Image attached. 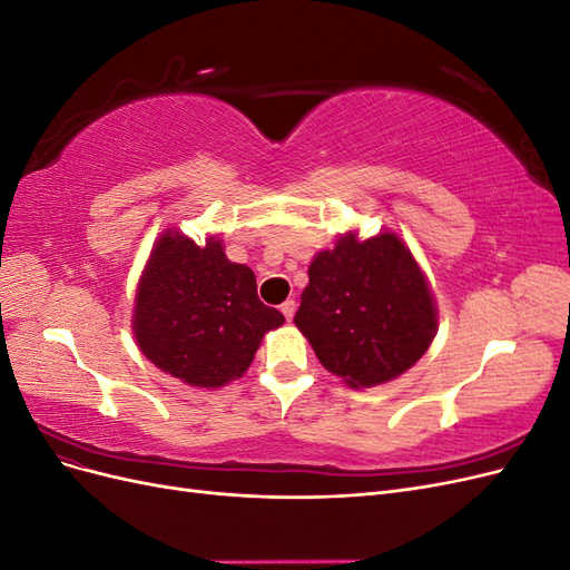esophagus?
Listing matches in <instances>:
<instances>
[{
	"mask_svg": "<svg viewBox=\"0 0 570 570\" xmlns=\"http://www.w3.org/2000/svg\"><path fill=\"white\" fill-rule=\"evenodd\" d=\"M295 308H297V304L292 302V299H287V302H283V306H281V312H283V316L287 318V321H292V316H295Z\"/></svg>",
	"mask_w": 570,
	"mask_h": 570,
	"instance_id": "34e87169",
	"label": "esophagus"
}]
</instances>
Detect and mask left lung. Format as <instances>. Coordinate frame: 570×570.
<instances>
[{
    "label": "left lung",
    "mask_w": 570,
    "mask_h": 570,
    "mask_svg": "<svg viewBox=\"0 0 570 570\" xmlns=\"http://www.w3.org/2000/svg\"><path fill=\"white\" fill-rule=\"evenodd\" d=\"M295 325L325 371L352 390L394 381L438 335V304L404 239L387 230L337 237L308 264Z\"/></svg>",
    "instance_id": "obj_1"
}]
</instances>
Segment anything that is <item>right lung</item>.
Here are the masks:
<instances>
[{
  "mask_svg": "<svg viewBox=\"0 0 570 570\" xmlns=\"http://www.w3.org/2000/svg\"><path fill=\"white\" fill-rule=\"evenodd\" d=\"M285 323L256 297L254 271L226 256L218 235L204 245L166 228L154 243L132 304L137 347L180 383L216 390L252 366L266 333Z\"/></svg>",
  "mask_w": 570,
  "mask_h": 570,
  "instance_id": "1",
  "label": "right lung"
}]
</instances>
